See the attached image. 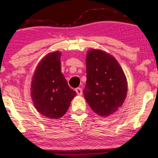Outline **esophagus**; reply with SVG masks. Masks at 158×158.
Segmentation results:
<instances>
[{
	"instance_id": "1",
	"label": "esophagus",
	"mask_w": 158,
	"mask_h": 158,
	"mask_svg": "<svg viewBox=\"0 0 158 158\" xmlns=\"http://www.w3.org/2000/svg\"><path fill=\"white\" fill-rule=\"evenodd\" d=\"M76 92H77V94L78 95H81L82 94V89H81V88H77L75 89Z\"/></svg>"
}]
</instances>
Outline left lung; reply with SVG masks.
<instances>
[{
  "instance_id": "obj_1",
  "label": "left lung",
  "mask_w": 158,
  "mask_h": 158,
  "mask_svg": "<svg viewBox=\"0 0 158 158\" xmlns=\"http://www.w3.org/2000/svg\"><path fill=\"white\" fill-rule=\"evenodd\" d=\"M87 81L83 93L95 113L108 117L122 106L127 81L117 61L101 50H90L86 58Z\"/></svg>"
}]
</instances>
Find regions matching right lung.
Segmentation results:
<instances>
[{
	"mask_svg": "<svg viewBox=\"0 0 158 158\" xmlns=\"http://www.w3.org/2000/svg\"><path fill=\"white\" fill-rule=\"evenodd\" d=\"M60 52L49 53L37 66L31 85L32 102L39 113L51 119L62 117L77 94L61 72Z\"/></svg>",
	"mask_w": 158,
	"mask_h": 158,
	"instance_id": "1",
	"label": "right lung"
}]
</instances>
